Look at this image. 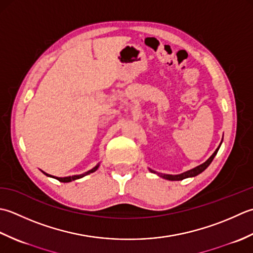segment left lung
Returning <instances> with one entry per match:
<instances>
[{"instance_id":"1","label":"left lung","mask_w":253,"mask_h":253,"mask_svg":"<svg viewBox=\"0 0 253 253\" xmlns=\"http://www.w3.org/2000/svg\"><path fill=\"white\" fill-rule=\"evenodd\" d=\"M220 144H221V143H220ZM219 147H220V145H219L217 148H216V151L213 153V155L211 156L205 163L201 164L200 166H197L195 168H193V169H191V170H188V171L182 172V173H180V174H164V173H158V172H156V171H154V170H152V169H149V171L154 172V173H157L159 177H162V178H164V179H167V180H171V181H179V180H183V179H185V178L195 177V176H198V174H200L201 172H203L204 170L210 166V164L212 163L214 157L216 156V154H217Z\"/></svg>"}]
</instances>
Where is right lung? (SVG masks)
<instances>
[{
    "instance_id": "right-lung-1",
    "label": "right lung",
    "mask_w": 253,
    "mask_h": 253,
    "mask_svg": "<svg viewBox=\"0 0 253 253\" xmlns=\"http://www.w3.org/2000/svg\"><path fill=\"white\" fill-rule=\"evenodd\" d=\"M98 167H99V164H97L96 166L92 168V169H90V170H88V171H86V172H84V173H82V174H75V176H70V177H63V178H60V177H54V176H51V174H48V173H45L44 171H42L45 176H48V177H52V178H54V179H56V180H59L60 182H71V181H74V180H76V179H80V178H83V177H85V176H87V174H89V173H91V172H95L96 170L98 169Z\"/></svg>"
}]
</instances>
